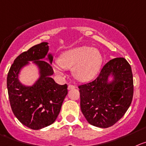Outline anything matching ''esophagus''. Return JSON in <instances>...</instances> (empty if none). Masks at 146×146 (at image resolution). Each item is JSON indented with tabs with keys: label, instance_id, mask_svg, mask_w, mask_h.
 Here are the masks:
<instances>
[{
	"label": "esophagus",
	"instance_id": "1",
	"mask_svg": "<svg viewBox=\"0 0 146 146\" xmlns=\"http://www.w3.org/2000/svg\"><path fill=\"white\" fill-rule=\"evenodd\" d=\"M76 88V86H75L74 85H71V84L68 85V90L73 89V88Z\"/></svg>",
	"mask_w": 146,
	"mask_h": 146
}]
</instances>
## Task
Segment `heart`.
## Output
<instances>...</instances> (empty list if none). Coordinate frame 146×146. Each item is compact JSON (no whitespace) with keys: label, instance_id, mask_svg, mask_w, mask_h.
<instances>
[{"label":"heart","instance_id":"heart-1","mask_svg":"<svg viewBox=\"0 0 146 146\" xmlns=\"http://www.w3.org/2000/svg\"><path fill=\"white\" fill-rule=\"evenodd\" d=\"M102 56L97 49L86 46L76 47L64 52L58 62L62 68L73 70L78 81L86 82L92 80L99 73L102 64ZM54 70L60 74V66L54 65Z\"/></svg>","mask_w":146,"mask_h":146}]
</instances>
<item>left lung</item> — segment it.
<instances>
[{
    "label": "left lung",
    "instance_id": "8db88e82",
    "mask_svg": "<svg viewBox=\"0 0 146 146\" xmlns=\"http://www.w3.org/2000/svg\"><path fill=\"white\" fill-rule=\"evenodd\" d=\"M112 75L113 80L108 81ZM81 110L88 122L107 128L119 121L128 110L133 96L131 67L124 58L105 64L94 81L78 86Z\"/></svg>",
    "mask_w": 146,
    "mask_h": 146
}]
</instances>
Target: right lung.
I'll return each mask as SVG.
<instances>
[{
  "label": "right lung",
  "mask_w": 146,
  "mask_h": 146,
  "mask_svg": "<svg viewBox=\"0 0 146 146\" xmlns=\"http://www.w3.org/2000/svg\"><path fill=\"white\" fill-rule=\"evenodd\" d=\"M47 42L32 47L13 61L7 76V88L13 113L21 123L32 130H40L52 125L58 117L62 102L68 94V86L59 85L51 76L53 57L47 54ZM50 63L43 60L46 54ZM33 61L40 70V78L31 87L18 80L21 68Z\"/></svg>",
  "instance_id": "right-lung-1"
}]
</instances>
